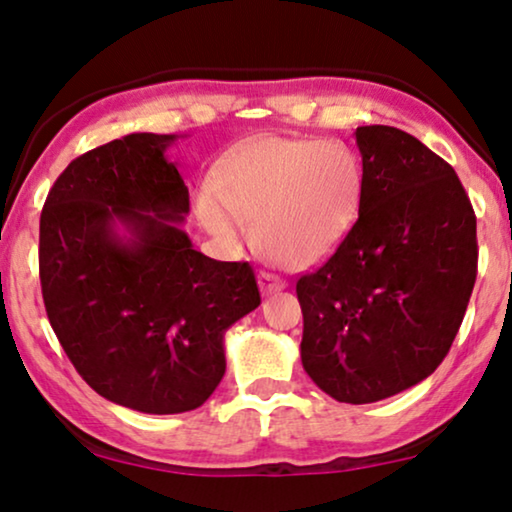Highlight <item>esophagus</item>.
Wrapping results in <instances>:
<instances>
[{"instance_id":"34e87169","label":"esophagus","mask_w":512,"mask_h":512,"mask_svg":"<svg viewBox=\"0 0 512 512\" xmlns=\"http://www.w3.org/2000/svg\"><path fill=\"white\" fill-rule=\"evenodd\" d=\"M258 286H261V291L265 295H272V293L281 291V288H286V281L272 272H261L258 274Z\"/></svg>"}]
</instances>
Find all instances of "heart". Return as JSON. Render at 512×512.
I'll return each instance as SVG.
<instances>
[{
    "label": "heart",
    "mask_w": 512,
    "mask_h": 512,
    "mask_svg": "<svg viewBox=\"0 0 512 512\" xmlns=\"http://www.w3.org/2000/svg\"><path fill=\"white\" fill-rule=\"evenodd\" d=\"M212 196L201 198L203 226L238 242L254 224L258 249L281 268L305 270L335 254L358 219L362 168L339 143L263 138L221 161Z\"/></svg>",
    "instance_id": "1"
}]
</instances>
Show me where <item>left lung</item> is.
Wrapping results in <instances>:
<instances>
[{
	"instance_id": "left-lung-1",
	"label": "left lung",
	"mask_w": 512,
	"mask_h": 512,
	"mask_svg": "<svg viewBox=\"0 0 512 512\" xmlns=\"http://www.w3.org/2000/svg\"><path fill=\"white\" fill-rule=\"evenodd\" d=\"M362 203L335 254L295 284L305 372L372 404L441 365L478 274L476 214L453 166L395 127H358Z\"/></svg>"
}]
</instances>
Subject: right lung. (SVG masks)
<instances>
[{
	"label": "right lung",
	"instance_id": "right-lung-1",
	"mask_svg": "<svg viewBox=\"0 0 512 512\" xmlns=\"http://www.w3.org/2000/svg\"><path fill=\"white\" fill-rule=\"evenodd\" d=\"M173 140L129 133L80 154L39 226L43 305L64 353L101 397L154 416L205 404L226 372L224 332L261 305L249 263L207 258L180 228L189 189L166 159Z\"/></svg>",
	"mask_w": 512,
	"mask_h": 512
}]
</instances>
